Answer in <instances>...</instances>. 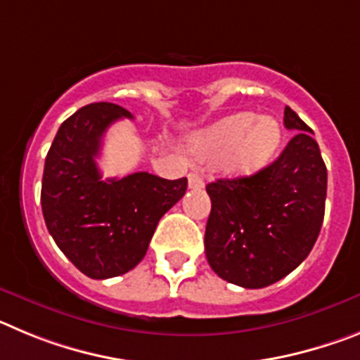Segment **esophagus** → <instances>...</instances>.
<instances>
[{
    "instance_id": "obj_1",
    "label": "esophagus",
    "mask_w": 360,
    "mask_h": 360,
    "mask_svg": "<svg viewBox=\"0 0 360 360\" xmlns=\"http://www.w3.org/2000/svg\"><path fill=\"white\" fill-rule=\"evenodd\" d=\"M187 180H189V187H191V189H202V187H203V178L200 176V174L189 173Z\"/></svg>"
}]
</instances>
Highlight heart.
<instances>
[{
    "instance_id": "1",
    "label": "heart",
    "mask_w": 360,
    "mask_h": 360,
    "mask_svg": "<svg viewBox=\"0 0 360 360\" xmlns=\"http://www.w3.org/2000/svg\"><path fill=\"white\" fill-rule=\"evenodd\" d=\"M281 144V126L274 117L234 113L207 128L200 129L189 141V153L198 164H221L231 174H252L274 157Z\"/></svg>"
}]
</instances>
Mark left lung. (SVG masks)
Wrapping results in <instances>:
<instances>
[{
  "mask_svg": "<svg viewBox=\"0 0 360 360\" xmlns=\"http://www.w3.org/2000/svg\"><path fill=\"white\" fill-rule=\"evenodd\" d=\"M283 122L297 133L272 164L252 176L207 184L205 256L219 278L238 287L263 288L290 274L323 225L328 174L319 146L288 106Z\"/></svg>",
  "mask_w": 360,
  "mask_h": 360,
  "instance_id": "left-lung-1",
  "label": "left lung"
}]
</instances>
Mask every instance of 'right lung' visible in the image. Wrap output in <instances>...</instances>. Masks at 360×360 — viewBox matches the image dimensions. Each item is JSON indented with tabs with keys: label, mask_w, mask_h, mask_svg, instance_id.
Masks as SVG:
<instances>
[{
	"label": "right lung",
	"mask_w": 360,
	"mask_h": 360,
	"mask_svg": "<svg viewBox=\"0 0 360 360\" xmlns=\"http://www.w3.org/2000/svg\"><path fill=\"white\" fill-rule=\"evenodd\" d=\"M119 119L133 115L111 103L81 108L61 124L44 160V224L63 254L91 279L135 269L160 218L187 189V178L165 180L146 171L103 180L95 160L104 131Z\"/></svg>",
	"instance_id": "1"
}]
</instances>
